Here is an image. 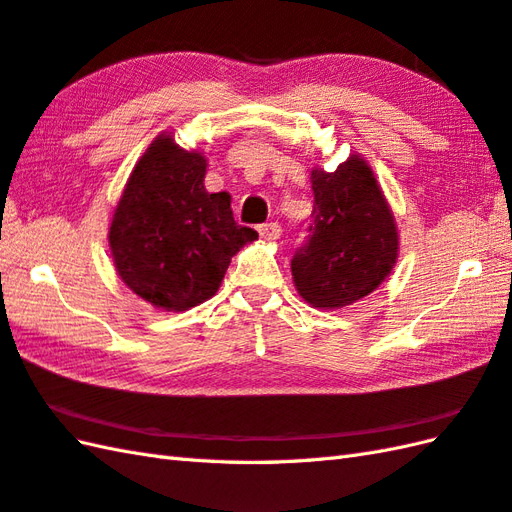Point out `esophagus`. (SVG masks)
Here are the masks:
<instances>
[{
    "mask_svg": "<svg viewBox=\"0 0 512 512\" xmlns=\"http://www.w3.org/2000/svg\"><path fill=\"white\" fill-rule=\"evenodd\" d=\"M259 235L264 237V240H268V242H272V240H279L281 227H279L277 222H266V224H261V227H259Z\"/></svg>",
    "mask_w": 512,
    "mask_h": 512,
    "instance_id": "1",
    "label": "esophagus"
}]
</instances>
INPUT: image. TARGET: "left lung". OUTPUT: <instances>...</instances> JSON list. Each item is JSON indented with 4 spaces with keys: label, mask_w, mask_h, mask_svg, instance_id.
Masks as SVG:
<instances>
[{
    "label": "left lung",
    "mask_w": 512,
    "mask_h": 512,
    "mask_svg": "<svg viewBox=\"0 0 512 512\" xmlns=\"http://www.w3.org/2000/svg\"><path fill=\"white\" fill-rule=\"evenodd\" d=\"M312 189V220L292 257V277L307 303L340 310L390 275L399 248L395 216L358 154L336 172L312 170Z\"/></svg>",
    "instance_id": "obj_1"
}]
</instances>
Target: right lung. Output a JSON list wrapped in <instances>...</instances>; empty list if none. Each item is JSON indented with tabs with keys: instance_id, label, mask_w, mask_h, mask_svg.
<instances>
[{
	"instance_id": "right-lung-1",
	"label": "right lung",
	"mask_w": 512,
	"mask_h": 512,
	"mask_svg": "<svg viewBox=\"0 0 512 512\" xmlns=\"http://www.w3.org/2000/svg\"><path fill=\"white\" fill-rule=\"evenodd\" d=\"M205 172L202 152L159 135L113 213V264L130 290L161 310L185 312L211 299L231 257L257 240V231L233 220L227 192H207Z\"/></svg>"
}]
</instances>
